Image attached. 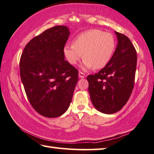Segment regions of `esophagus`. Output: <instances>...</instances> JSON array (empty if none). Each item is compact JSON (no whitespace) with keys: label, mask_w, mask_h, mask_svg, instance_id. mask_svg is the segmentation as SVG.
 Wrapping results in <instances>:
<instances>
[{"label":"esophagus","mask_w":154,"mask_h":154,"mask_svg":"<svg viewBox=\"0 0 154 154\" xmlns=\"http://www.w3.org/2000/svg\"><path fill=\"white\" fill-rule=\"evenodd\" d=\"M79 78H84L85 77V74H84L83 72H79Z\"/></svg>","instance_id":"obj_1"}]
</instances>
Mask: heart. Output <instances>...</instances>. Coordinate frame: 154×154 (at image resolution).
I'll return each instance as SVG.
<instances>
[{
  "label": "heart",
  "instance_id": "obj_1",
  "mask_svg": "<svg viewBox=\"0 0 154 154\" xmlns=\"http://www.w3.org/2000/svg\"><path fill=\"white\" fill-rule=\"evenodd\" d=\"M116 48V40L111 33L91 29L78 35L73 40L72 45H65L63 53L71 65H76L83 57V69L92 67L97 70L109 63Z\"/></svg>",
  "mask_w": 154,
  "mask_h": 154
}]
</instances>
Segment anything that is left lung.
<instances>
[{
    "mask_svg": "<svg viewBox=\"0 0 154 154\" xmlns=\"http://www.w3.org/2000/svg\"><path fill=\"white\" fill-rule=\"evenodd\" d=\"M117 47L109 63L95 75H89V92L93 105L101 113L112 114L127 103L133 91L137 53L127 36L115 32Z\"/></svg>",
    "mask_w": 154,
    "mask_h": 154,
    "instance_id": "left-lung-1",
    "label": "left lung"
}]
</instances>
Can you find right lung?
<instances>
[{
  "label": "right lung",
  "mask_w": 154,
  "mask_h": 154,
  "mask_svg": "<svg viewBox=\"0 0 154 154\" xmlns=\"http://www.w3.org/2000/svg\"><path fill=\"white\" fill-rule=\"evenodd\" d=\"M70 35L66 26H55L32 38L20 57V75L34 109L44 117L62 116L70 105L78 71L63 53Z\"/></svg>",
  "instance_id": "obj_1"
}]
</instances>
